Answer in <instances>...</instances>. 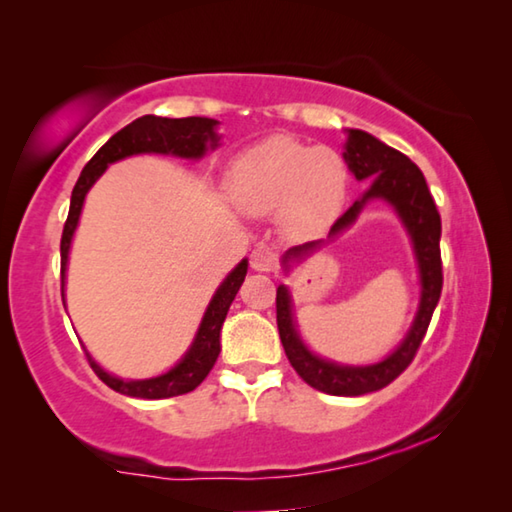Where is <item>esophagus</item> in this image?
Wrapping results in <instances>:
<instances>
[{
  "label": "esophagus",
  "instance_id": "34e87169",
  "mask_svg": "<svg viewBox=\"0 0 512 512\" xmlns=\"http://www.w3.org/2000/svg\"><path fill=\"white\" fill-rule=\"evenodd\" d=\"M277 264V253L271 246H257L253 250V255H250V266L255 268V271H273Z\"/></svg>",
  "mask_w": 512,
  "mask_h": 512
}]
</instances>
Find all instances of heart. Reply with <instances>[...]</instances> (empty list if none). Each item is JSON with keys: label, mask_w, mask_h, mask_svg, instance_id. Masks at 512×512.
Segmentation results:
<instances>
[{"label": "heart", "mask_w": 512, "mask_h": 512, "mask_svg": "<svg viewBox=\"0 0 512 512\" xmlns=\"http://www.w3.org/2000/svg\"><path fill=\"white\" fill-rule=\"evenodd\" d=\"M225 192L246 214L259 216L280 207L287 232L305 237L327 228L341 212L348 169L339 153L273 137L232 162Z\"/></svg>", "instance_id": "heart-1"}]
</instances>
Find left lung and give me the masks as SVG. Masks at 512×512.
<instances>
[{
	"label": "left lung",
	"instance_id": "left-lung-1",
	"mask_svg": "<svg viewBox=\"0 0 512 512\" xmlns=\"http://www.w3.org/2000/svg\"><path fill=\"white\" fill-rule=\"evenodd\" d=\"M343 158L352 169L354 178H372V185L359 201H354L348 212L336 219L332 230H329V237L339 235L341 230L350 228L370 198H384V201L395 207L404 228L409 230L411 235L422 282L420 307L409 334H406V339L397 345V350L391 357L375 363V366H339V363L325 361L316 357V354H311L307 350V345L302 343L300 334L296 332V323H293L291 296L284 284L277 287L275 309L280 341L284 345V352H287L293 370H296L311 388H316V391L341 397H357L375 393L379 388L388 386L393 379L400 377L402 372L409 368V363L413 361L415 352H418L424 334H427L433 309H436L440 300V291H443V259H440V214L436 203H433V196L429 192L422 171L415 167L404 153L391 149V146H386L384 142H379L377 137H372L370 133L354 131V128L348 133V144H345ZM318 246L320 241H309V244L291 248L289 253L284 255V264H289L291 259H302Z\"/></svg>",
	"mask_w": 512,
	"mask_h": 512
}]
</instances>
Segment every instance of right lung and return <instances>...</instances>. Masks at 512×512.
<instances>
[{"label":"right lung","mask_w":512,"mask_h":512,"mask_svg":"<svg viewBox=\"0 0 512 512\" xmlns=\"http://www.w3.org/2000/svg\"><path fill=\"white\" fill-rule=\"evenodd\" d=\"M216 119L207 117H183V119H169V117H155V115H144L135 119L133 124L121 128L110 140L101 146V149L94 153V158L85 164L79 180H76L74 192H72V203H69V214L63 228V237H60V291L65 296V268H67V255L69 246H72V237L76 230V223H79V216L83 210L85 194L90 192V187L97 183V178L103 171L108 169V164L124 160L128 155L137 153H164V155H178V158H192L198 160L203 158L207 146L214 149L219 144V135H216ZM248 271V262L241 259L228 277H225L223 284L216 289L214 298L207 307L205 316L201 320V327H198L196 339L192 348L180 359L176 366L169 372H164L160 377L151 379H131L124 381L119 377L108 375L97 361H94L88 352L92 370L97 372V377L103 384L110 386L112 391L128 397H142V400H164V397H176L185 395L201 384V381L210 375L212 366L216 363V357L221 352V325L225 316H228V309L235 300L237 291L244 282ZM65 305V300H63Z\"/></svg>","instance_id":"right-lung-1"}]
</instances>
